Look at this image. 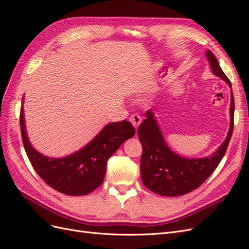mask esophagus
Returning a JSON list of instances; mask_svg holds the SVG:
<instances>
[{
	"mask_svg": "<svg viewBox=\"0 0 249 249\" xmlns=\"http://www.w3.org/2000/svg\"><path fill=\"white\" fill-rule=\"evenodd\" d=\"M141 117L138 115V114H133L131 117H130V122L132 123V124H133V126L135 127V129H138V126H139V124H141Z\"/></svg>",
	"mask_w": 249,
	"mask_h": 249,
	"instance_id": "esophagus-1",
	"label": "esophagus"
}]
</instances>
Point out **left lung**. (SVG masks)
<instances>
[{
  "mask_svg": "<svg viewBox=\"0 0 249 249\" xmlns=\"http://www.w3.org/2000/svg\"><path fill=\"white\" fill-rule=\"evenodd\" d=\"M206 57L212 72L231 88V124L228 136L212 155L205 158L182 157L173 152L165 141L154 111H146V118L138 129V136L143 148L140 161L141 179L143 185L156 194L180 196L196 189L212 175L227 152L232 134L235 111L231 84L213 53L208 50Z\"/></svg>",
  "mask_w": 249,
  "mask_h": 249,
  "instance_id": "1",
  "label": "left lung"
}]
</instances>
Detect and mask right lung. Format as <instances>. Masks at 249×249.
Returning <instances> with one entry per match:
<instances>
[{
  "mask_svg": "<svg viewBox=\"0 0 249 249\" xmlns=\"http://www.w3.org/2000/svg\"><path fill=\"white\" fill-rule=\"evenodd\" d=\"M24 102V97H22ZM22 143L33 168L49 186L58 192L80 196L94 191L103 184L107 161L123 143L132 138L135 129L126 120L111 123L78 152L62 158L44 156L36 150L29 140L24 107L20 109Z\"/></svg>",
  "mask_w": 249,
  "mask_h": 249,
  "instance_id": "obj_1",
  "label": "right lung"
}]
</instances>
